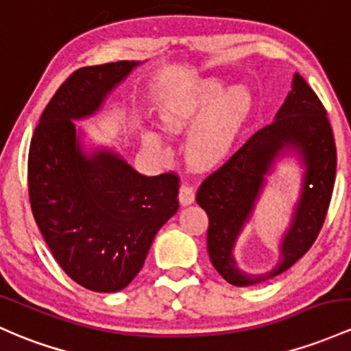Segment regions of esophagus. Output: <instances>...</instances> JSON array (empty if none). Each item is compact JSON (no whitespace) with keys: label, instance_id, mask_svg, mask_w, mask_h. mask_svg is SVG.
Segmentation results:
<instances>
[{"label":"esophagus","instance_id":"34e87169","mask_svg":"<svg viewBox=\"0 0 351 351\" xmlns=\"http://www.w3.org/2000/svg\"><path fill=\"white\" fill-rule=\"evenodd\" d=\"M195 202V186L190 182H183L180 188V203L182 205H190Z\"/></svg>","mask_w":351,"mask_h":351}]
</instances>
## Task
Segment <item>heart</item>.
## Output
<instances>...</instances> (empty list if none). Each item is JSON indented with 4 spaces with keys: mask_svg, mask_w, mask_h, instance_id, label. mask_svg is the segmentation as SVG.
Segmentation results:
<instances>
[{
    "mask_svg": "<svg viewBox=\"0 0 351 351\" xmlns=\"http://www.w3.org/2000/svg\"><path fill=\"white\" fill-rule=\"evenodd\" d=\"M225 93L221 83L203 82L180 101L165 108L163 123L173 132L193 128L208 118L190 141V155L196 163L211 165L230 153L238 133L243 128L252 108V99L245 90Z\"/></svg>",
    "mask_w": 351,
    "mask_h": 351,
    "instance_id": "obj_1",
    "label": "heart"
}]
</instances>
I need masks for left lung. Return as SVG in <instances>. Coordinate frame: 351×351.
Segmentation results:
<instances>
[{
	"label": "left lung",
	"instance_id": "left-lung-1",
	"mask_svg": "<svg viewBox=\"0 0 351 351\" xmlns=\"http://www.w3.org/2000/svg\"><path fill=\"white\" fill-rule=\"evenodd\" d=\"M295 147L307 167L294 221L282 244V261L265 276H246L236 268L231 250L251 214L264 176L283 147ZM337 175V146L326 110L305 82L295 75L293 88L275 121L258 130L221 167L203 180L196 203L208 215V255L228 283L248 287L280 275L295 265L317 240L325 223Z\"/></svg>",
	"mask_w": 351,
	"mask_h": 351
}]
</instances>
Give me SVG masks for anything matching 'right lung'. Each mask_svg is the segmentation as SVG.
<instances>
[{"mask_svg":"<svg viewBox=\"0 0 351 351\" xmlns=\"http://www.w3.org/2000/svg\"><path fill=\"white\" fill-rule=\"evenodd\" d=\"M138 63L76 69L58 88L28 155L33 217L64 273L91 291L123 290L143 268L158 230L178 210L180 176L138 173L111 152L82 153L73 119L93 114Z\"/></svg>","mask_w":351,"mask_h":351,"instance_id":"obj_1","label":"right lung"}]
</instances>
